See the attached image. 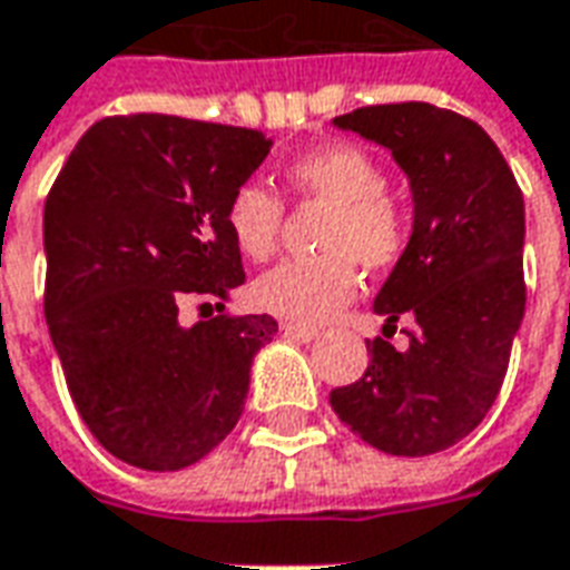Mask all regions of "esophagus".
I'll use <instances>...</instances> for the list:
<instances>
[{"label": "esophagus", "instance_id": "1", "mask_svg": "<svg viewBox=\"0 0 570 570\" xmlns=\"http://www.w3.org/2000/svg\"><path fill=\"white\" fill-rule=\"evenodd\" d=\"M284 333L289 338H298V342H314L321 335V330L317 326H305V323H284Z\"/></svg>", "mask_w": 570, "mask_h": 570}]
</instances>
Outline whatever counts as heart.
<instances>
[{"instance_id":"b5f03b06","label":"heart","mask_w":570,"mask_h":570,"mask_svg":"<svg viewBox=\"0 0 570 570\" xmlns=\"http://www.w3.org/2000/svg\"><path fill=\"white\" fill-rule=\"evenodd\" d=\"M286 186L302 198L330 204L321 256L286 259L256 277L253 302L284 321L321 323L357 296V262L391 268L409 240L403 207L387 195V170L360 146L338 142L305 151L286 167ZM284 204L272 188L244 183L225 204V225L235 247L249 259H268L277 247Z\"/></svg>"}]
</instances>
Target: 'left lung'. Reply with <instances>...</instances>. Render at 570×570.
<instances>
[{"label": "left lung", "mask_w": 570, "mask_h": 570, "mask_svg": "<svg viewBox=\"0 0 570 570\" xmlns=\"http://www.w3.org/2000/svg\"><path fill=\"white\" fill-rule=\"evenodd\" d=\"M333 125L384 146L409 179L412 237L372 308L412 330L406 351L375 338L363 379L330 403L379 452L436 454L479 428L507 375L525 314V200L489 134L452 109L363 106Z\"/></svg>", "instance_id": "1"}]
</instances>
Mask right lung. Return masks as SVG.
<instances>
[{"mask_svg":"<svg viewBox=\"0 0 570 570\" xmlns=\"http://www.w3.org/2000/svg\"><path fill=\"white\" fill-rule=\"evenodd\" d=\"M272 151L265 134L112 116L85 130L45 200V321L97 442L140 470H183L235 430L268 314L186 326L188 296L244 284L225 204Z\"/></svg>","mask_w":570,"mask_h":570,"instance_id":"right-lung-1","label":"right lung"}]
</instances>
